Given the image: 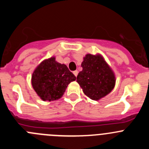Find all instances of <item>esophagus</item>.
I'll use <instances>...</instances> for the list:
<instances>
[{
  "instance_id": "esophagus-1",
  "label": "esophagus",
  "mask_w": 149,
  "mask_h": 149,
  "mask_svg": "<svg viewBox=\"0 0 149 149\" xmlns=\"http://www.w3.org/2000/svg\"><path fill=\"white\" fill-rule=\"evenodd\" d=\"M73 73H74V75H75L76 77H77V74H78V71H77V70L74 71V72H73Z\"/></svg>"
}]
</instances>
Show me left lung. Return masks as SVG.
Masks as SVG:
<instances>
[{
	"label": "left lung",
	"mask_w": 149,
	"mask_h": 149,
	"mask_svg": "<svg viewBox=\"0 0 149 149\" xmlns=\"http://www.w3.org/2000/svg\"><path fill=\"white\" fill-rule=\"evenodd\" d=\"M78 73L77 82L84 93L93 100H99L113 90L115 76L111 68L100 55L86 54Z\"/></svg>",
	"instance_id": "left-lung-1"
}]
</instances>
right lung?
I'll use <instances>...</instances> for the list:
<instances>
[{"label":"right lung","instance_id":"1","mask_svg":"<svg viewBox=\"0 0 149 149\" xmlns=\"http://www.w3.org/2000/svg\"><path fill=\"white\" fill-rule=\"evenodd\" d=\"M75 80L76 77L66 65L51 57L36 68L32 75V85L43 101H51L61 98L68 84Z\"/></svg>","mask_w":149,"mask_h":149}]
</instances>
